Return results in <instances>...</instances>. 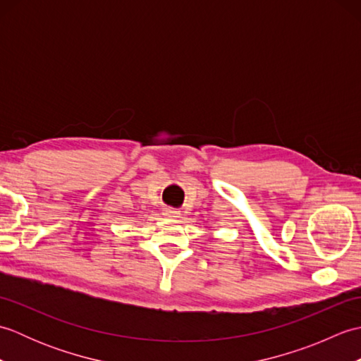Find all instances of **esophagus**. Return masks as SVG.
Segmentation results:
<instances>
[{
  "mask_svg": "<svg viewBox=\"0 0 361 361\" xmlns=\"http://www.w3.org/2000/svg\"><path fill=\"white\" fill-rule=\"evenodd\" d=\"M164 216L169 217V219H178L180 217V212L172 209V208H166L164 209Z\"/></svg>",
  "mask_w": 361,
  "mask_h": 361,
  "instance_id": "esophagus-1",
  "label": "esophagus"
}]
</instances>
